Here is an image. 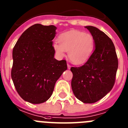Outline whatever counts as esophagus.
<instances>
[{
	"instance_id": "34e87169",
	"label": "esophagus",
	"mask_w": 128,
	"mask_h": 128,
	"mask_svg": "<svg viewBox=\"0 0 128 128\" xmlns=\"http://www.w3.org/2000/svg\"><path fill=\"white\" fill-rule=\"evenodd\" d=\"M68 68L69 69V70H70V68H71V66H70V64H68Z\"/></svg>"
}]
</instances>
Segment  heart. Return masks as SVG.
<instances>
[{
	"label": "heart",
	"mask_w": 128,
	"mask_h": 128,
	"mask_svg": "<svg viewBox=\"0 0 128 128\" xmlns=\"http://www.w3.org/2000/svg\"><path fill=\"white\" fill-rule=\"evenodd\" d=\"M58 42L52 45L54 50L59 57H64L68 51V57L73 64H84L90 57L95 47L94 38L90 33L77 30L65 32L58 37Z\"/></svg>",
	"instance_id": "heart-1"
}]
</instances>
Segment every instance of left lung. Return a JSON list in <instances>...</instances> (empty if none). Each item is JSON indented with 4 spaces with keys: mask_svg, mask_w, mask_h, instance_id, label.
Returning <instances> with one entry per match:
<instances>
[{
    "mask_svg": "<svg viewBox=\"0 0 128 128\" xmlns=\"http://www.w3.org/2000/svg\"><path fill=\"white\" fill-rule=\"evenodd\" d=\"M95 40V49L86 62L72 67L71 87L74 95L85 104L97 102L114 86L118 68L116 48L109 37L92 26H85Z\"/></svg>",
    "mask_w": 128,
    "mask_h": 128,
    "instance_id": "1",
    "label": "left lung"
}]
</instances>
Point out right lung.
Listing matches in <instances>:
<instances>
[{
  "mask_svg": "<svg viewBox=\"0 0 128 128\" xmlns=\"http://www.w3.org/2000/svg\"><path fill=\"white\" fill-rule=\"evenodd\" d=\"M56 29L54 25L35 24L22 33L13 48L12 80L20 96L30 103L46 102L68 68L65 60L54 58Z\"/></svg>",
  "mask_w": 128,
  "mask_h": 128,
  "instance_id": "obj_1",
  "label": "right lung"
}]
</instances>
